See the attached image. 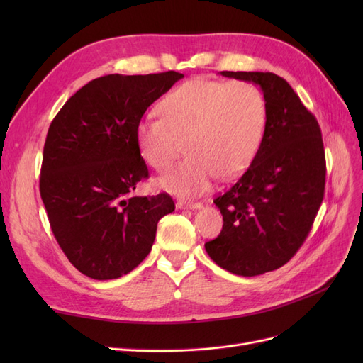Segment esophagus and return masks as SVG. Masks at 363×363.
<instances>
[{"label": "esophagus", "instance_id": "esophagus-1", "mask_svg": "<svg viewBox=\"0 0 363 363\" xmlns=\"http://www.w3.org/2000/svg\"><path fill=\"white\" fill-rule=\"evenodd\" d=\"M203 207L201 203H191V201H179L177 203V208H191V211H200Z\"/></svg>", "mask_w": 363, "mask_h": 363}]
</instances>
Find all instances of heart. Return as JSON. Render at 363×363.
I'll return each instance as SVG.
<instances>
[{"instance_id":"1","label":"heart","mask_w":363,"mask_h":363,"mask_svg":"<svg viewBox=\"0 0 363 363\" xmlns=\"http://www.w3.org/2000/svg\"><path fill=\"white\" fill-rule=\"evenodd\" d=\"M159 118L140 119L136 144L142 159L167 169L184 148L188 157L159 179L162 189L180 196L206 192L216 177H239L260 148L267 103L248 82L192 79L159 104Z\"/></svg>"}]
</instances>
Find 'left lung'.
I'll list each match as a JSON object with an SVG mask.
<instances>
[{
	"instance_id": "obj_1",
	"label": "left lung",
	"mask_w": 363,
	"mask_h": 363,
	"mask_svg": "<svg viewBox=\"0 0 363 363\" xmlns=\"http://www.w3.org/2000/svg\"><path fill=\"white\" fill-rule=\"evenodd\" d=\"M221 75L257 84L268 116L255 160L213 200L224 225L204 248L218 267L252 277L283 267L309 235L324 199V145L316 118L281 77L244 71Z\"/></svg>"
}]
</instances>
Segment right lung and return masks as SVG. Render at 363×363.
<instances>
[{"label": "right lung", "instance_id": "1", "mask_svg": "<svg viewBox=\"0 0 363 363\" xmlns=\"http://www.w3.org/2000/svg\"><path fill=\"white\" fill-rule=\"evenodd\" d=\"M183 74H111L83 86L50 125L40 196L72 265L94 280L133 271L155 244L159 219L174 212L168 194L131 195L148 177L136 144L147 108Z\"/></svg>", "mask_w": 363, "mask_h": 363}]
</instances>
